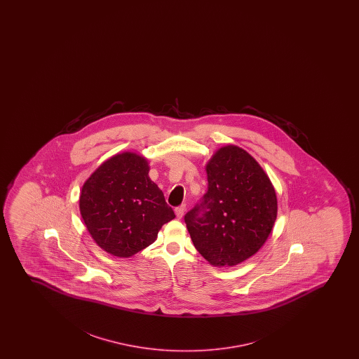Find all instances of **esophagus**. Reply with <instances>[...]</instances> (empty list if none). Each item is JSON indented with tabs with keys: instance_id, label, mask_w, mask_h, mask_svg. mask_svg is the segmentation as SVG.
<instances>
[{
	"instance_id": "esophagus-1",
	"label": "esophagus",
	"mask_w": 359,
	"mask_h": 359,
	"mask_svg": "<svg viewBox=\"0 0 359 359\" xmlns=\"http://www.w3.org/2000/svg\"><path fill=\"white\" fill-rule=\"evenodd\" d=\"M185 210H187V206H185V205H182V206H179L175 208V215H177L179 219H182V216H184V213H185Z\"/></svg>"
}]
</instances>
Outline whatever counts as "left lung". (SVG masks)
Masks as SVG:
<instances>
[{
	"label": "left lung",
	"instance_id": "1",
	"mask_svg": "<svg viewBox=\"0 0 359 359\" xmlns=\"http://www.w3.org/2000/svg\"><path fill=\"white\" fill-rule=\"evenodd\" d=\"M208 191L185 223L196 250L212 266H236L265 244L277 218L270 177L245 149L228 144L206 164Z\"/></svg>",
	"mask_w": 359,
	"mask_h": 359
}]
</instances>
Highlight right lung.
Here are the masks:
<instances>
[{"label": "right lung", "instance_id": "add662e5", "mask_svg": "<svg viewBox=\"0 0 359 359\" xmlns=\"http://www.w3.org/2000/svg\"><path fill=\"white\" fill-rule=\"evenodd\" d=\"M147 158L115 154L84 182L79 211L99 248L116 257H131L157 241L163 224L175 215L162 190L148 177Z\"/></svg>", "mask_w": 359, "mask_h": 359}]
</instances>
